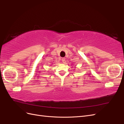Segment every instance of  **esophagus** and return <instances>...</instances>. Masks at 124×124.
Masks as SVG:
<instances>
[{
  "mask_svg": "<svg viewBox=\"0 0 124 124\" xmlns=\"http://www.w3.org/2000/svg\"><path fill=\"white\" fill-rule=\"evenodd\" d=\"M62 62H65V61H66V58H62Z\"/></svg>",
  "mask_w": 124,
  "mask_h": 124,
  "instance_id": "obj_1",
  "label": "esophagus"
}]
</instances>
